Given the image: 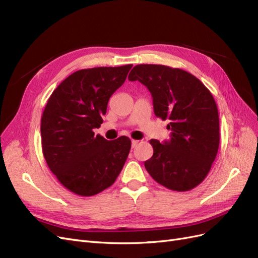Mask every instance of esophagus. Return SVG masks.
Here are the masks:
<instances>
[{
	"mask_svg": "<svg viewBox=\"0 0 258 258\" xmlns=\"http://www.w3.org/2000/svg\"><path fill=\"white\" fill-rule=\"evenodd\" d=\"M138 143H139V141H138V140H135V139H133V140H132V148H133V149H134V148H135V147H136V146L138 145Z\"/></svg>",
	"mask_w": 258,
	"mask_h": 258,
	"instance_id": "1",
	"label": "esophagus"
}]
</instances>
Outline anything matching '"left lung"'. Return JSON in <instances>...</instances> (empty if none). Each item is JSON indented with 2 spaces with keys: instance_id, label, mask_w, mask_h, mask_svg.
<instances>
[{
  "instance_id": "obj_1",
  "label": "left lung",
  "mask_w": 258,
  "mask_h": 258,
  "mask_svg": "<svg viewBox=\"0 0 258 258\" xmlns=\"http://www.w3.org/2000/svg\"><path fill=\"white\" fill-rule=\"evenodd\" d=\"M128 79L145 85L156 117L169 120L170 140H150L153 155L145 162L147 171L177 192L196 187L209 173L220 145L219 112L211 92L192 74L166 65H136Z\"/></svg>"
}]
</instances>
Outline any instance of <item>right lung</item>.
Wrapping results in <instances>:
<instances>
[{"instance_id":"add662e5","label":"right lung","mask_w":258,"mask_h":258,"mask_svg":"<svg viewBox=\"0 0 258 258\" xmlns=\"http://www.w3.org/2000/svg\"><path fill=\"white\" fill-rule=\"evenodd\" d=\"M132 66L77 71L48 99L40 120L41 149L49 169L74 194L103 192L114 183L127 159L128 137L106 140L93 130L101 126L108 101Z\"/></svg>"}]
</instances>
